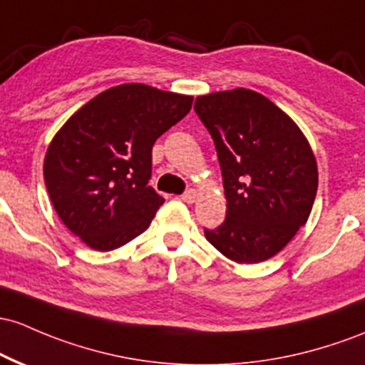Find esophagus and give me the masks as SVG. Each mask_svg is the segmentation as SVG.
<instances>
[{
    "label": "esophagus",
    "mask_w": 365,
    "mask_h": 365,
    "mask_svg": "<svg viewBox=\"0 0 365 365\" xmlns=\"http://www.w3.org/2000/svg\"><path fill=\"white\" fill-rule=\"evenodd\" d=\"M180 199H182L183 202L192 204V202H195V199H197V194H195V190L190 189V190H187L183 195H180Z\"/></svg>",
    "instance_id": "esophagus-1"
}]
</instances>
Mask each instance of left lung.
Segmentation results:
<instances>
[{
	"mask_svg": "<svg viewBox=\"0 0 365 365\" xmlns=\"http://www.w3.org/2000/svg\"><path fill=\"white\" fill-rule=\"evenodd\" d=\"M194 109L215 140L227 199L225 222L204 235L239 265L265 262L312 213L319 185L314 150L298 124L258 91L199 95Z\"/></svg>",
	"mask_w": 365,
	"mask_h": 365,
	"instance_id": "8db88e82",
	"label": "left lung"
}]
</instances>
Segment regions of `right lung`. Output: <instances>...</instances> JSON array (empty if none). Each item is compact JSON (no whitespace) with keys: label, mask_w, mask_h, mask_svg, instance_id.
Wrapping results in <instances>:
<instances>
[{"label":"right lung","mask_w":365,"mask_h":365,"mask_svg":"<svg viewBox=\"0 0 365 365\" xmlns=\"http://www.w3.org/2000/svg\"><path fill=\"white\" fill-rule=\"evenodd\" d=\"M192 95L126 83L86 102L46 149L43 175L58 218L95 251H112L150 225L164 202L147 185L152 147L192 109Z\"/></svg>","instance_id":"add662e5"}]
</instances>
